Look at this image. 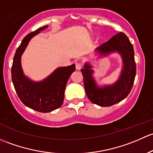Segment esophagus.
<instances>
[{"instance_id":"esophagus-1","label":"esophagus","mask_w":153,"mask_h":153,"mask_svg":"<svg viewBox=\"0 0 153 153\" xmlns=\"http://www.w3.org/2000/svg\"><path fill=\"white\" fill-rule=\"evenodd\" d=\"M82 67V65L81 62H76V70H80Z\"/></svg>"}]
</instances>
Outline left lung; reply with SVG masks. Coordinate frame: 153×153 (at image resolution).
Instances as JSON below:
<instances>
[{"mask_svg": "<svg viewBox=\"0 0 153 153\" xmlns=\"http://www.w3.org/2000/svg\"><path fill=\"white\" fill-rule=\"evenodd\" d=\"M96 51L100 53V56L118 52L122 58L123 66L120 76L111 85L99 87L93 77L92 66L88 63L85 64L84 68L81 69L88 99L91 102L101 107H109L125 99L133 88L136 74L134 50L128 37L124 33L120 32L97 47Z\"/></svg>", "mask_w": 153, "mask_h": 153, "instance_id": "left-lung-1", "label": "left lung"}]
</instances>
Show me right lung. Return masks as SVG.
<instances>
[{"mask_svg": "<svg viewBox=\"0 0 153 153\" xmlns=\"http://www.w3.org/2000/svg\"><path fill=\"white\" fill-rule=\"evenodd\" d=\"M48 28L44 26L29 33L22 40L17 48L12 66V79L20 101L31 109L41 113H49L62 105L66 84L75 65L60 67L45 79L34 82L23 74L21 67V56L31 39Z\"/></svg>", "mask_w": 153, "mask_h": 153, "instance_id": "obj_1", "label": "right lung"}]
</instances>
